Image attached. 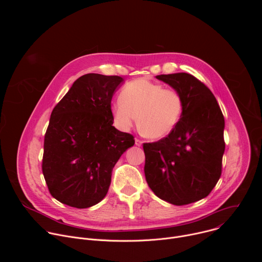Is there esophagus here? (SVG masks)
<instances>
[{"label": "esophagus", "mask_w": 262, "mask_h": 262, "mask_svg": "<svg viewBox=\"0 0 262 262\" xmlns=\"http://www.w3.org/2000/svg\"><path fill=\"white\" fill-rule=\"evenodd\" d=\"M135 144H136V146H142V144H143V141H141V140H139V139H136L135 140Z\"/></svg>", "instance_id": "34e87169"}]
</instances>
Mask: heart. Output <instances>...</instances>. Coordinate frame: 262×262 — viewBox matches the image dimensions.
Returning <instances> with one entry per match:
<instances>
[{
    "instance_id": "heart-1",
    "label": "heart",
    "mask_w": 262,
    "mask_h": 262,
    "mask_svg": "<svg viewBox=\"0 0 262 262\" xmlns=\"http://www.w3.org/2000/svg\"><path fill=\"white\" fill-rule=\"evenodd\" d=\"M182 110L183 99L177 90L147 79L127 83L112 107L118 127L127 130L137 118L140 133L149 139L168 136L179 122Z\"/></svg>"
}]
</instances>
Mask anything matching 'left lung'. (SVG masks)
Returning <instances> with one entry per match:
<instances>
[{"label": "left lung", "instance_id": "obj_1", "mask_svg": "<svg viewBox=\"0 0 262 262\" xmlns=\"http://www.w3.org/2000/svg\"><path fill=\"white\" fill-rule=\"evenodd\" d=\"M157 79L181 94L183 110L167 137L143 144L146 181L162 200L190 204L208 196L221 177L225 120L212 92L192 74Z\"/></svg>", "mask_w": 262, "mask_h": 262}]
</instances>
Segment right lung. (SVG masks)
<instances>
[{"instance_id":"add662e5","label":"right lung","mask_w":262,"mask_h":262,"mask_svg":"<svg viewBox=\"0 0 262 262\" xmlns=\"http://www.w3.org/2000/svg\"><path fill=\"white\" fill-rule=\"evenodd\" d=\"M118 76L87 73L54 107L45 136L42 173L51 195L63 204L91 207L106 195L114 166L134 136L113 125L111 101Z\"/></svg>"}]
</instances>
